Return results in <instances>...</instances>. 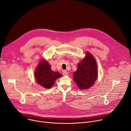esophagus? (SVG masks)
Wrapping results in <instances>:
<instances>
[{
  "label": "esophagus",
  "instance_id": "esophagus-1",
  "mask_svg": "<svg viewBox=\"0 0 131 131\" xmlns=\"http://www.w3.org/2000/svg\"><path fill=\"white\" fill-rule=\"evenodd\" d=\"M62 73H63V75L64 76H67V75H68V73L66 72V70H63V72H62Z\"/></svg>",
  "mask_w": 131,
  "mask_h": 131
}]
</instances>
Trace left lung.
<instances>
[{
    "label": "left lung",
    "instance_id": "8db88e82",
    "mask_svg": "<svg viewBox=\"0 0 131 131\" xmlns=\"http://www.w3.org/2000/svg\"><path fill=\"white\" fill-rule=\"evenodd\" d=\"M97 76L96 60L92 54L86 52V57L78 64L77 69L74 73V81L80 89H87L94 84Z\"/></svg>",
    "mask_w": 131,
    "mask_h": 131
}]
</instances>
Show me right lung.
Segmentation results:
<instances>
[{
    "label": "right lung",
    "instance_id": "right-lung-1",
    "mask_svg": "<svg viewBox=\"0 0 131 131\" xmlns=\"http://www.w3.org/2000/svg\"><path fill=\"white\" fill-rule=\"evenodd\" d=\"M34 75L38 84L45 88H51L56 79L61 76L59 73L53 72L50 64L44 61L39 63Z\"/></svg>",
    "mask_w": 131,
    "mask_h": 131
}]
</instances>
